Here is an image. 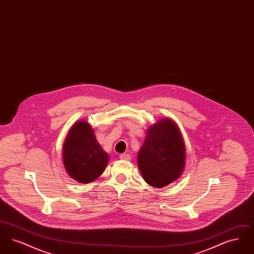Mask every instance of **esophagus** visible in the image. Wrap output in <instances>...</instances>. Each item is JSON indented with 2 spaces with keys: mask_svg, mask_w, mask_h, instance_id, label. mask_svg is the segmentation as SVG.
<instances>
[{
  "mask_svg": "<svg viewBox=\"0 0 254 254\" xmlns=\"http://www.w3.org/2000/svg\"><path fill=\"white\" fill-rule=\"evenodd\" d=\"M120 159L122 160H127V161H128V160H130L131 157H130V155L129 154H127V153H123V154H120Z\"/></svg>",
  "mask_w": 254,
  "mask_h": 254,
  "instance_id": "1",
  "label": "esophagus"
}]
</instances>
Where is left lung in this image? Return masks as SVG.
<instances>
[{
	"instance_id": "8db88e82",
	"label": "left lung",
	"mask_w": 254,
	"mask_h": 254,
	"mask_svg": "<svg viewBox=\"0 0 254 254\" xmlns=\"http://www.w3.org/2000/svg\"><path fill=\"white\" fill-rule=\"evenodd\" d=\"M186 162V146L181 131L170 119L151 126L138 152L137 163L145 181L163 188L181 176Z\"/></svg>"
}]
</instances>
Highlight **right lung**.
Here are the masks:
<instances>
[{"instance_id": "1", "label": "right lung", "mask_w": 254, "mask_h": 254, "mask_svg": "<svg viewBox=\"0 0 254 254\" xmlns=\"http://www.w3.org/2000/svg\"><path fill=\"white\" fill-rule=\"evenodd\" d=\"M63 162L67 174L83 184L96 180L106 169L109 155L87 122H76L69 129L63 145Z\"/></svg>"}]
</instances>
